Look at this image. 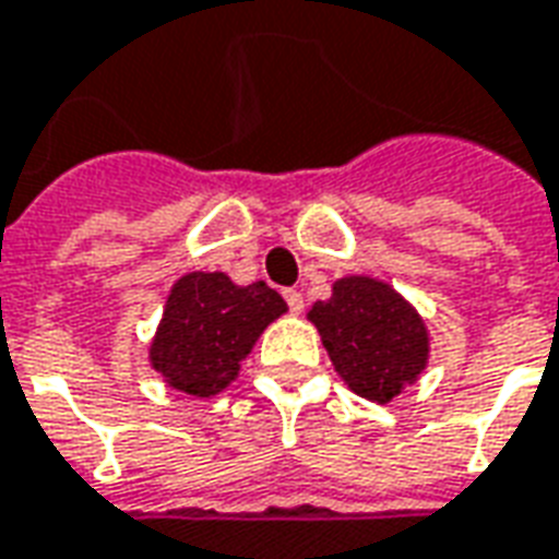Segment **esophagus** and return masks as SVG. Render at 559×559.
Wrapping results in <instances>:
<instances>
[{"mask_svg":"<svg viewBox=\"0 0 559 559\" xmlns=\"http://www.w3.org/2000/svg\"><path fill=\"white\" fill-rule=\"evenodd\" d=\"M283 295H286L288 310L295 312V316H300V312H304V295H300L298 288H286V292H283Z\"/></svg>","mask_w":559,"mask_h":559,"instance_id":"esophagus-1","label":"esophagus"}]
</instances>
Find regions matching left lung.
Here are the masks:
<instances>
[{
	"label": "left lung",
	"instance_id": "obj_1",
	"mask_svg": "<svg viewBox=\"0 0 559 559\" xmlns=\"http://www.w3.org/2000/svg\"><path fill=\"white\" fill-rule=\"evenodd\" d=\"M307 319L322 336L336 376L364 400L391 403L415 385L430 361V331L421 312L376 276L352 273L316 300Z\"/></svg>",
	"mask_w": 559,
	"mask_h": 559
}]
</instances>
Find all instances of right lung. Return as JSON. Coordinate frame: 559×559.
<instances>
[{"mask_svg":"<svg viewBox=\"0 0 559 559\" xmlns=\"http://www.w3.org/2000/svg\"><path fill=\"white\" fill-rule=\"evenodd\" d=\"M288 312L271 286H237L223 271H192L168 292L150 340V367L174 391L213 397L240 376L264 328Z\"/></svg>","mask_w":559,"mask_h":559,"instance_id":"right-lung-1","label":"right lung"}]
</instances>
